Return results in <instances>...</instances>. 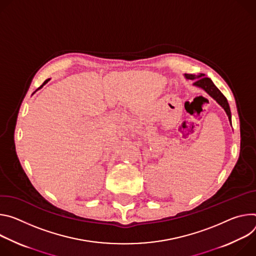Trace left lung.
<instances>
[{
	"label": "left lung",
	"mask_w": 256,
	"mask_h": 256,
	"mask_svg": "<svg viewBox=\"0 0 256 256\" xmlns=\"http://www.w3.org/2000/svg\"><path fill=\"white\" fill-rule=\"evenodd\" d=\"M186 77L188 79L194 80V85L198 88H202V90H204L214 100H216L218 102V104H220L222 106V108L226 110V115H228V118L231 122V110H230V106L228 104V100H226V96L218 90V88L214 84V82L208 78V77H204V74H200V75H192V74H187Z\"/></svg>",
	"instance_id": "left-lung-1"
}]
</instances>
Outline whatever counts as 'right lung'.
Listing matches in <instances>:
<instances>
[{
  "label": "right lung",
  "instance_id": "obj_1",
  "mask_svg": "<svg viewBox=\"0 0 256 256\" xmlns=\"http://www.w3.org/2000/svg\"><path fill=\"white\" fill-rule=\"evenodd\" d=\"M48 80H50V79H46V81H44V83H42V85H40V88H38V90H40V88H42V86H44V84H46V82H48Z\"/></svg>",
  "mask_w": 256,
  "mask_h": 256
}]
</instances>
